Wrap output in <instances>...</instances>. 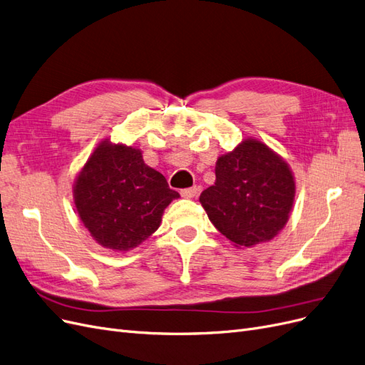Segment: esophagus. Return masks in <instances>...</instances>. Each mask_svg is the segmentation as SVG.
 I'll return each mask as SVG.
<instances>
[{
    "label": "esophagus",
    "instance_id": "obj_1",
    "mask_svg": "<svg viewBox=\"0 0 365 365\" xmlns=\"http://www.w3.org/2000/svg\"><path fill=\"white\" fill-rule=\"evenodd\" d=\"M197 192H198V187H197V186L185 187V190H182V191H180L182 197H185V198H194V197L197 195Z\"/></svg>",
    "mask_w": 365,
    "mask_h": 365
}]
</instances>
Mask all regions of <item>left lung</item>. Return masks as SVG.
Returning a JSON list of instances; mask_svg holds the SVG:
<instances>
[{"label":"left lung","instance_id":"8db88e82","mask_svg":"<svg viewBox=\"0 0 365 365\" xmlns=\"http://www.w3.org/2000/svg\"><path fill=\"white\" fill-rule=\"evenodd\" d=\"M215 183L200 195L212 225L237 247L273 240L285 227L296 195L288 163L249 138L218 158Z\"/></svg>","mask_w":365,"mask_h":365}]
</instances>
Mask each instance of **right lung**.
I'll return each instance as SVG.
<instances>
[{"instance_id": "obj_1", "label": "right lung", "mask_w": 365, "mask_h": 365, "mask_svg": "<svg viewBox=\"0 0 365 365\" xmlns=\"http://www.w3.org/2000/svg\"><path fill=\"white\" fill-rule=\"evenodd\" d=\"M179 192L145 165L139 148L101 140L74 183V203L91 237L106 249L127 252L160 226Z\"/></svg>"}]
</instances>
